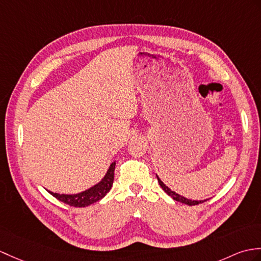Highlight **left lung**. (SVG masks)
I'll return each instance as SVG.
<instances>
[{
  "instance_id": "left-lung-1",
  "label": "left lung",
  "mask_w": 261,
  "mask_h": 261,
  "mask_svg": "<svg viewBox=\"0 0 261 261\" xmlns=\"http://www.w3.org/2000/svg\"><path fill=\"white\" fill-rule=\"evenodd\" d=\"M156 179H158V182H159L160 187L162 188L163 190H165V191L167 192V195L170 196L173 200H175V201H179V202H181V203H186V204H188V205H196V204H199V203H201V202H204L205 200H208V199H204V200H191V199H188V198H186V197H184V196L179 195V193L172 191V190L170 189V188L167 187L165 184L162 182V181L160 180V178L158 177V175H156Z\"/></svg>"
}]
</instances>
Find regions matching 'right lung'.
Segmentation results:
<instances>
[{
  "label": "right lung",
  "instance_id": "obj_1",
  "mask_svg": "<svg viewBox=\"0 0 261 261\" xmlns=\"http://www.w3.org/2000/svg\"><path fill=\"white\" fill-rule=\"evenodd\" d=\"M114 168H116V161H113L111 163L107 173L105 174V177H103L98 184H95L94 186L82 192L73 193V195H65V193H57L50 190L46 191L48 193H51V195L53 197H56L58 200H60V201L72 205V207H88V205L99 201V200H101L109 191H110L114 179Z\"/></svg>",
  "mask_w": 261,
  "mask_h": 261
}]
</instances>
